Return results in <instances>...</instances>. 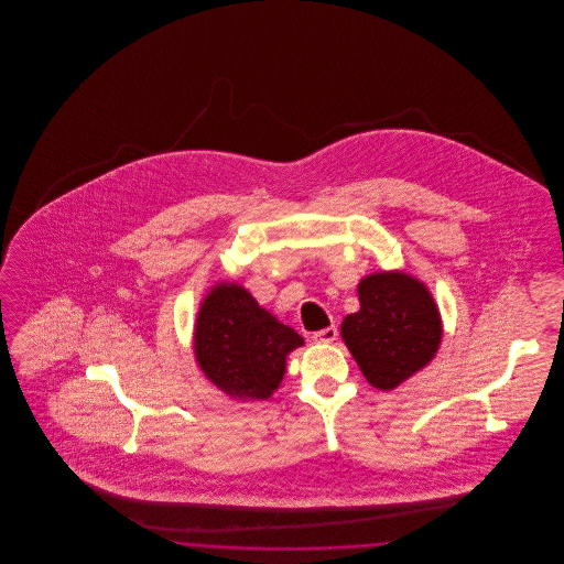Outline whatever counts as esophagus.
<instances>
[{
	"mask_svg": "<svg viewBox=\"0 0 564 564\" xmlns=\"http://www.w3.org/2000/svg\"><path fill=\"white\" fill-rule=\"evenodd\" d=\"M336 336H338V327H336V325H329V327H325V329L315 332V334H313V340L327 345V343H334Z\"/></svg>",
	"mask_w": 564,
	"mask_h": 564,
	"instance_id": "obj_1",
	"label": "esophagus"
}]
</instances>
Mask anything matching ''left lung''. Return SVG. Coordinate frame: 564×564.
I'll return each mask as SVG.
<instances>
[{"mask_svg": "<svg viewBox=\"0 0 564 564\" xmlns=\"http://www.w3.org/2000/svg\"><path fill=\"white\" fill-rule=\"evenodd\" d=\"M361 308L340 334L368 382L391 391L433 359L442 322L427 288L403 272H378L359 283Z\"/></svg>", "mask_w": 564, "mask_h": 564, "instance_id": "left-lung-1", "label": "left lung"}]
</instances>
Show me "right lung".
Here are the masks:
<instances>
[{"mask_svg":"<svg viewBox=\"0 0 564 564\" xmlns=\"http://www.w3.org/2000/svg\"><path fill=\"white\" fill-rule=\"evenodd\" d=\"M302 336L276 322L239 285L221 283L205 297L194 352L221 391L239 400H269L285 375V357Z\"/></svg>","mask_w":564,"mask_h":564,"instance_id":"add662e5","label":"right lung"}]
</instances>
